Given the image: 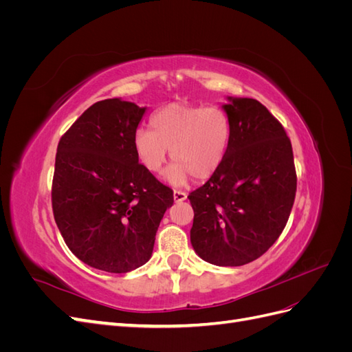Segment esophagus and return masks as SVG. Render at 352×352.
Returning <instances> with one entry per match:
<instances>
[{
    "label": "esophagus",
    "mask_w": 352,
    "mask_h": 352,
    "mask_svg": "<svg viewBox=\"0 0 352 352\" xmlns=\"http://www.w3.org/2000/svg\"><path fill=\"white\" fill-rule=\"evenodd\" d=\"M186 197H188V194H186V192H184V190H177V189H175L173 198H175V201H176V202H182V201H185V199H186Z\"/></svg>",
    "instance_id": "obj_1"
}]
</instances>
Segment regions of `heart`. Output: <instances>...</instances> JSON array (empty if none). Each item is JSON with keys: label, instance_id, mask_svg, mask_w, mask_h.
<instances>
[{"label": "heart", "instance_id": "b5f03b06", "mask_svg": "<svg viewBox=\"0 0 352 352\" xmlns=\"http://www.w3.org/2000/svg\"><path fill=\"white\" fill-rule=\"evenodd\" d=\"M151 132L140 129L133 136L138 162L148 173L163 170L170 150L168 184L184 185L189 176L208 179L225 160L230 141V122L219 107L170 104L150 119Z\"/></svg>", "mask_w": 352, "mask_h": 352}]
</instances>
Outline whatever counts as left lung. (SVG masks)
<instances>
[{
  "mask_svg": "<svg viewBox=\"0 0 352 352\" xmlns=\"http://www.w3.org/2000/svg\"><path fill=\"white\" fill-rule=\"evenodd\" d=\"M225 160L189 194L194 208L190 243L202 260L223 267L248 264L285 229L296 192L292 145L283 126L261 102L232 98Z\"/></svg>",
  "mask_w": 352,
  "mask_h": 352,
  "instance_id": "left-lung-1",
  "label": "left lung"
}]
</instances>
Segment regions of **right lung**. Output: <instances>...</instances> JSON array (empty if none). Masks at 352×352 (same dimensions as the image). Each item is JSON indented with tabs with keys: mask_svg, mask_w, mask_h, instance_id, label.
Instances as JSON below:
<instances>
[{
	"mask_svg": "<svg viewBox=\"0 0 352 352\" xmlns=\"http://www.w3.org/2000/svg\"><path fill=\"white\" fill-rule=\"evenodd\" d=\"M144 107L119 98L92 104L57 146L52 212L69 250L85 264L127 273L151 258L173 190L133 150Z\"/></svg>",
	"mask_w": 352,
	"mask_h": 352,
	"instance_id": "obj_1",
	"label": "right lung"
}]
</instances>
